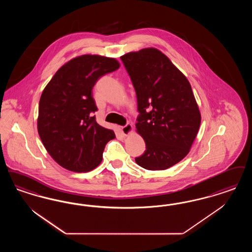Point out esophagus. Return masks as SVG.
Returning <instances> with one entry per match:
<instances>
[{
    "label": "esophagus",
    "instance_id": "esophagus-1",
    "mask_svg": "<svg viewBox=\"0 0 252 252\" xmlns=\"http://www.w3.org/2000/svg\"><path fill=\"white\" fill-rule=\"evenodd\" d=\"M133 130V127H132V126H131L130 124H127V125H126L125 126H122L121 131L122 133L125 135V136H127V135H129L131 132Z\"/></svg>",
    "mask_w": 252,
    "mask_h": 252
}]
</instances>
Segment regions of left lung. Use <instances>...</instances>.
I'll use <instances>...</instances> for the list:
<instances>
[{
	"label": "left lung",
	"mask_w": 252,
	"mask_h": 252,
	"mask_svg": "<svg viewBox=\"0 0 252 252\" xmlns=\"http://www.w3.org/2000/svg\"><path fill=\"white\" fill-rule=\"evenodd\" d=\"M121 59L137 94L136 131L146 145L135 161L146 170H167L189 153L200 128L201 112L190 83L156 48L128 52Z\"/></svg>",
	"instance_id": "1"
}]
</instances>
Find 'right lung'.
Wrapping results in <instances>:
<instances>
[{"label": "right lung", "instance_id": "1", "mask_svg": "<svg viewBox=\"0 0 252 252\" xmlns=\"http://www.w3.org/2000/svg\"><path fill=\"white\" fill-rule=\"evenodd\" d=\"M119 67L114 58L81 55L62 65L43 90L37 131L46 150L63 168L86 172L102 161L104 148L115 134L95 121L92 90L101 76Z\"/></svg>", "mask_w": 252, "mask_h": 252}]
</instances>
